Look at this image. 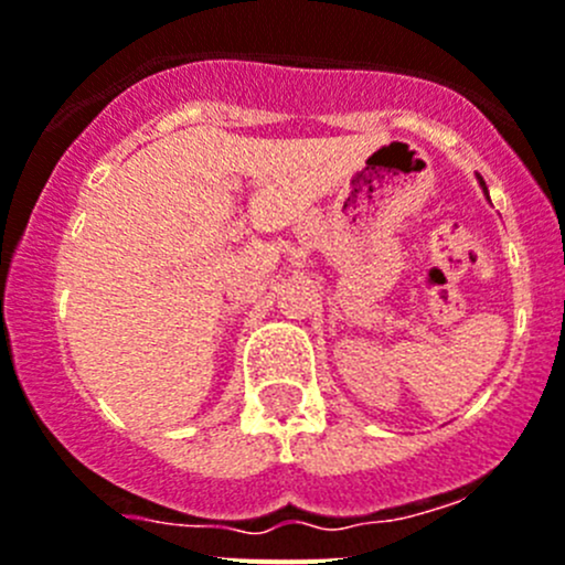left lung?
Returning a JSON list of instances; mask_svg holds the SVG:
<instances>
[{"mask_svg": "<svg viewBox=\"0 0 565 565\" xmlns=\"http://www.w3.org/2000/svg\"><path fill=\"white\" fill-rule=\"evenodd\" d=\"M480 184H483V190H486V182H483V179H480Z\"/></svg>", "mask_w": 565, "mask_h": 565, "instance_id": "obj_1", "label": "left lung"}]
</instances>
